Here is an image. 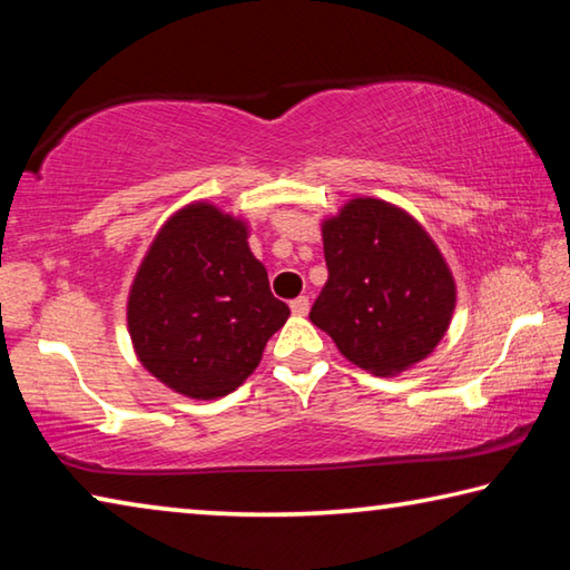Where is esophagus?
<instances>
[{
    "label": "esophagus",
    "mask_w": 570,
    "mask_h": 570,
    "mask_svg": "<svg viewBox=\"0 0 570 570\" xmlns=\"http://www.w3.org/2000/svg\"><path fill=\"white\" fill-rule=\"evenodd\" d=\"M288 306H292V312L296 316H306V312H308V296H296Z\"/></svg>",
    "instance_id": "1"
}]
</instances>
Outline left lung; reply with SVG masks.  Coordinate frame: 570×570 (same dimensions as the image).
Wrapping results in <instances>:
<instances>
[{"instance_id": "1", "label": "left lung", "mask_w": 570, "mask_h": 570, "mask_svg": "<svg viewBox=\"0 0 570 570\" xmlns=\"http://www.w3.org/2000/svg\"><path fill=\"white\" fill-rule=\"evenodd\" d=\"M330 278L308 312L362 370L390 377L445 336L455 282L417 220L377 198H354L324 220Z\"/></svg>"}]
</instances>
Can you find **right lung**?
Returning <instances> with one entry per match:
<instances>
[{
	"label": "right lung",
	"instance_id": "obj_1",
	"mask_svg": "<svg viewBox=\"0 0 570 570\" xmlns=\"http://www.w3.org/2000/svg\"><path fill=\"white\" fill-rule=\"evenodd\" d=\"M244 220L210 204L178 210L135 274L128 330L142 366L170 390L216 400L244 384L288 320Z\"/></svg>",
	"mask_w": 570,
	"mask_h": 570
}]
</instances>
